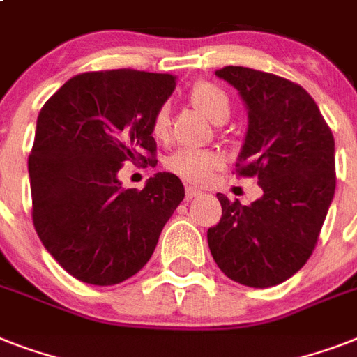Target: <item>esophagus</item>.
<instances>
[{"label": "esophagus", "instance_id": "34e87169", "mask_svg": "<svg viewBox=\"0 0 357 357\" xmlns=\"http://www.w3.org/2000/svg\"><path fill=\"white\" fill-rule=\"evenodd\" d=\"M202 190L196 189V187H190V185H187L185 187V196H187V200H192V198H196V196H200Z\"/></svg>", "mask_w": 357, "mask_h": 357}]
</instances>
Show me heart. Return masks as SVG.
<instances>
[{"mask_svg": "<svg viewBox=\"0 0 357 357\" xmlns=\"http://www.w3.org/2000/svg\"><path fill=\"white\" fill-rule=\"evenodd\" d=\"M190 103L195 105L202 114L215 123H222L229 119L231 113V100L228 92L222 86L209 83V81H200L190 89L189 94ZM150 131L153 139L165 140L170 131V116L168 109L162 105L153 113L150 123ZM224 165L222 153L217 150H195V148H179L167 159L168 170H172L176 176H179L189 183L200 185L206 183L211 178V174Z\"/></svg>", "mask_w": 357, "mask_h": 357, "instance_id": "1", "label": "heart"}]
</instances>
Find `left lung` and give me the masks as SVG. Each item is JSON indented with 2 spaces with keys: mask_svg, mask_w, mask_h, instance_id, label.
<instances>
[{
  "mask_svg": "<svg viewBox=\"0 0 357 357\" xmlns=\"http://www.w3.org/2000/svg\"><path fill=\"white\" fill-rule=\"evenodd\" d=\"M215 74L234 85L248 111L237 174L263 189L250 206L218 192L222 218L207 229L218 268L265 289L285 282L315 250L335 192V142L315 100L280 75L244 66Z\"/></svg>",
  "mask_w": 357,
  "mask_h": 357,
  "instance_id": "obj_1",
  "label": "left lung"
}]
</instances>
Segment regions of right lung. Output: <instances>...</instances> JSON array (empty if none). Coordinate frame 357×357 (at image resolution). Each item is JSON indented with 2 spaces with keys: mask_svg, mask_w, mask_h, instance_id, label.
Wrapping results in <instances>:
<instances>
[{
  "mask_svg": "<svg viewBox=\"0 0 357 357\" xmlns=\"http://www.w3.org/2000/svg\"><path fill=\"white\" fill-rule=\"evenodd\" d=\"M176 86L170 74L86 72L68 79L38 113L29 155L33 224L64 271L114 285L148 263L185 198L181 179L157 172L122 189L123 162L155 167L151 116Z\"/></svg>",
  "mask_w": 357,
  "mask_h": 357,
  "instance_id": "obj_1",
  "label": "right lung"
}]
</instances>
